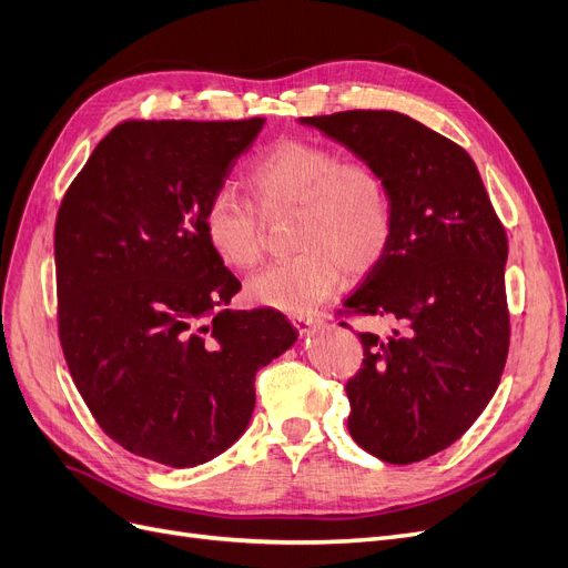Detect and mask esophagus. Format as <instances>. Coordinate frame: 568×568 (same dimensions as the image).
Returning a JSON list of instances; mask_svg holds the SVG:
<instances>
[{"instance_id": "1", "label": "esophagus", "mask_w": 568, "mask_h": 568, "mask_svg": "<svg viewBox=\"0 0 568 568\" xmlns=\"http://www.w3.org/2000/svg\"><path fill=\"white\" fill-rule=\"evenodd\" d=\"M321 323V318H316V316H292V325H295L297 329H300V334H308L313 327H316Z\"/></svg>"}]
</instances>
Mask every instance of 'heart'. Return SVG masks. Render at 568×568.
I'll return each mask as SVG.
<instances>
[{
    "mask_svg": "<svg viewBox=\"0 0 568 568\" xmlns=\"http://www.w3.org/2000/svg\"><path fill=\"white\" fill-rule=\"evenodd\" d=\"M257 211L236 194L217 192L203 210L205 234L217 255L250 271L264 255V222L292 213L290 247L247 285L257 304L308 311L339 283L342 268L361 276L379 264L393 236V203L384 175L365 161L344 159L327 144L281 140L245 173Z\"/></svg>",
    "mask_w": 568,
    "mask_h": 568,
    "instance_id": "1",
    "label": "heart"
}]
</instances>
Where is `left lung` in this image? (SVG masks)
Wrapping results in <instances>:
<instances>
[{
	"mask_svg": "<svg viewBox=\"0 0 568 568\" xmlns=\"http://www.w3.org/2000/svg\"><path fill=\"white\" fill-rule=\"evenodd\" d=\"M302 123L388 184V250L344 300L348 316L386 323L358 334L365 358L346 384L348 433L386 464H416L454 445L498 388L510 346L506 229L468 152L428 125L386 110Z\"/></svg>",
	"mask_w": 568,
	"mask_h": 568,
	"instance_id": "obj_1",
	"label": "left lung"
}]
</instances>
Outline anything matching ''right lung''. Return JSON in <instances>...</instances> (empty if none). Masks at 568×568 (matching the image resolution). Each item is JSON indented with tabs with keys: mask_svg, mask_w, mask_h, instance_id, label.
<instances>
[{
	"mask_svg": "<svg viewBox=\"0 0 568 568\" xmlns=\"http://www.w3.org/2000/svg\"><path fill=\"white\" fill-rule=\"evenodd\" d=\"M262 125L123 121L58 210V334L74 386L116 445L163 466L234 445L255 374L297 342L281 311L224 308L241 283L203 226Z\"/></svg>",
	"mask_w": 568,
	"mask_h": 568,
	"instance_id": "1",
	"label": "right lung"
}]
</instances>
